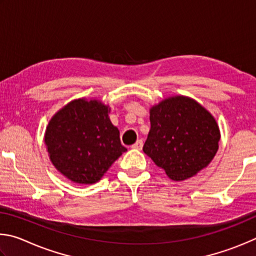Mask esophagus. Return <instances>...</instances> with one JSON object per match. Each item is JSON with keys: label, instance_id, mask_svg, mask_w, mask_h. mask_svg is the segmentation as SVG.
<instances>
[{"label": "esophagus", "instance_id": "1", "mask_svg": "<svg viewBox=\"0 0 256 256\" xmlns=\"http://www.w3.org/2000/svg\"><path fill=\"white\" fill-rule=\"evenodd\" d=\"M142 145H144V142H142V140H137V142H135V144H134V145L132 146V148L140 150L142 148Z\"/></svg>", "mask_w": 256, "mask_h": 256}]
</instances>
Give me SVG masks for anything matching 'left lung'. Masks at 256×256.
I'll use <instances>...</instances> for the list:
<instances>
[{"instance_id": "1", "label": "left lung", "mask_w": 256, "mask_h": 256, "mask_svg": "<svg viewBox=\"0 0 256 256\" xmlns=\"http://www.w3.org/2000/svg\"><path fill=\"white\" fill-rule=\"evenodd\" d=\"M150 130L144 153L170 178L183 181L207 168L218 150L219 127L194 98H165L150 110Z\"/></svg>"}]
</instances>
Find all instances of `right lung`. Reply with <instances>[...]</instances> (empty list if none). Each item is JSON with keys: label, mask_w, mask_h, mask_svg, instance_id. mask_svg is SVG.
Wrapping results in <instances>:
<instances>
[{"label": "right lung", "mask_w": 256, "mask_h": 256, "mask_svg": "<svg viewBox=\"0 0 256 256\" xmlns=\"http://www.w3.org/2000/svg\"><path fill=\"white\" fill-rule=\"evenodd\" d=\"M110 108L98 100L78 98L49 121L44 134L54 166L68 180L93 184L124 152L118 128L111 124Z\"/></svg>", "instance_id": "add662e5"}]
</instances>
